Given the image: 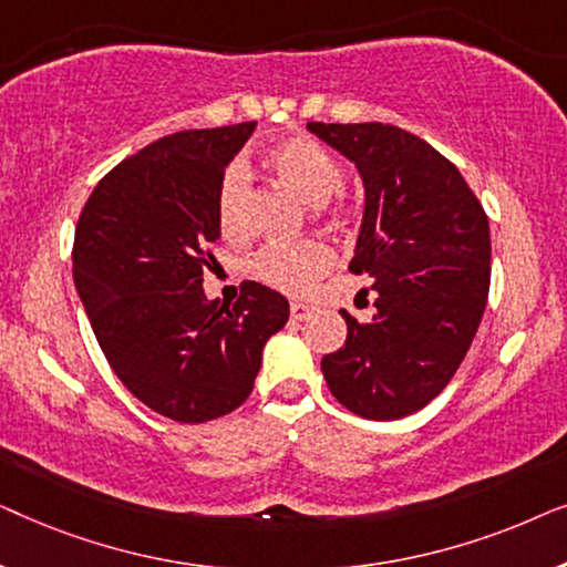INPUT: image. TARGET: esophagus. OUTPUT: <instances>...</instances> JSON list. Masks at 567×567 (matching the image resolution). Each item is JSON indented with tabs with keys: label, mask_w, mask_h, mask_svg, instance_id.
I'll return each mask as SVG.
<instances>
[{
	"label": "esophagus",
	"mask_w": 567,
	"mask_h": 567,
	"mask_svg": "<svg viewBox=\"0 0 567 567\" xmlns=\"http://www.w3.org/2000/svg\"><path fill=\"white\" fill-rule=\"evenodd\" d=\"M307 317H309V307L301 305V301H291V320L301 322L307 320Z\"/></svg>",
	"instance_id": "34e87169"
}]
</instances>
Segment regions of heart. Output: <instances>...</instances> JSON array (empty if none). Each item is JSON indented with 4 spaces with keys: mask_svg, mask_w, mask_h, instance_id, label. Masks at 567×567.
Wrapping results in <instances>:
<instances>
[{
    "mask_svg": "<svg viewBox=\"0 0 567 567\" xmlns=\"http://www.w3.org/2000/svg\"><path fill=\"white\" fill-rule=\"evenodd\" d=\"M266 165L307 200L320 206L343 188V165L328 146L309 136H291L270 146ZM247 198H250V177L243 165H231L221 175L216 190V221L221 235L239 237L247 229ZM336 266V252L322 239H305L297 245H270L252 260V276L270 289L305 297L315 284Z\"/></svg>",
    "mask_w": 567,
    "mask_h": 567,
    "instance_id": "b5f03b06",
    "label": "heart"
}]
</instances>
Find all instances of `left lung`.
<instances>
[{
	"label": "left lung",
	"instance_id": "obj_1",
	"mask_svg": "<svg viewBox=\"0 0 567 567\" xmlns=\"http://www.w3.org/2000/svg\"><path fill=\"white\" fill-rule=\"evenodd\" d=\"M307 128L355 162L367 208L348 270L374 278L377 315L346 309V346L322 359L340 405L394 421L429 405L460 369L491 291V227L452 162L390 123ZM369 291V289H367Z\"/></svg>",
	"mask_w": 567,
	"mask_h": 567
}]
</instances>
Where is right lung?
<instances>
[{
    "label": "right lung",
    "mask_w": 567,
    "mask_h": 567,
    "mask_svg": "<svg viewBox=\"0 0 567 567\" xmlns=\"http://www.w3.org/2000/svg\"><path fill=\"white\" fill-rule=\"evenodd\" d=\"M255 121L177 131L115 165L74 231V286L115 377L154 413L206 423L243 405L262 346L289 320L278 291L245 281L206 299L216 190Z\"/></svg>",
    "instance_id": "right-lung-1"
}]
</instances>
